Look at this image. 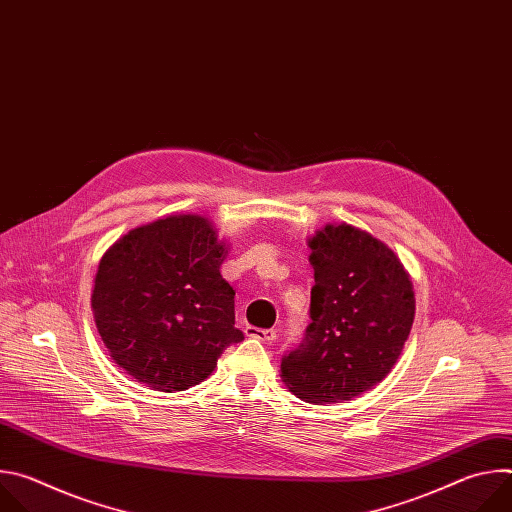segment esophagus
Returning <instances> with one entry per match:
<instances>
[{"label": "esophagus", "instance_id": "1", "mask_svg": "<svg viewBox=\"0 0 512 512\" xmlns=\"http://www.w3.org/2000/svg\"><path fill=\"white\" fill-rule=\"evenodd\" d=\"M245 334H247L249 338H257V340H261V342H265V344H271V342L275 340V330H261V328L247 326Z\"/></svg>", "mask_w": 512, "mask_h": 512}]
</instances>
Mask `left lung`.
Returning <instances> with one entry per match:
<instances>
[{
	"mask_svg": "<svg viewBox=\"0 0 512 512\" xmlns=\"http://www.w3.org/2000/svg\"><path fill=\"white\" fill-rule=\"evenodd\" d=\"M308 245L312 322L281 358V379L306 403H342L395 367L413 326V283L383 241L352 225H326Z\"/></svg>",
	"mask_w": 512,
	"mask_h": 512,
	"instance_id": "obj_1",
	"label": "left lung"
}]
</instances>
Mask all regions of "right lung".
<instances>
[{"mask_svg": "<svg viewBox=\"0 0 512 512\" xmlns=\"http://www.w3.org/2000/svg\"><path fill=\"white\" fill-rule=\"evenodd\" d=\"M227 245L206 216L170 214L123 235L103 255L91 296L97 330L137 383L174 393L202 383L235 328Z\"/></svg>", "mask_w": 512, "mask_h": 512, "instance_id": "obj_1", "label": "right lung"}]
</instances>
